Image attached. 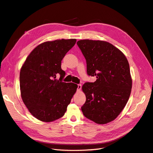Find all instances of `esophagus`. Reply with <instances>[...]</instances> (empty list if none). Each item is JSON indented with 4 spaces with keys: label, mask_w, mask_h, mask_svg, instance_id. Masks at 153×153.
<instances>
[{
    "label": "esophagus",
    "mask_w": 153,
    "mask_h": 153,
    "mask_svg": "<svg viewBox=\"0 0 153 153\" xmlns=\"http://www.w3.org/2000/svg\"><path fill=\"white\" fill-rule=\"evenodd\" d=\"M81 88H82V85L78 84V88H77V91H80Z\"/></svg>",
    "instance_id": "obj_1"
}]
</instances>
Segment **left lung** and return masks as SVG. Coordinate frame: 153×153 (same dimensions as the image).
Segmentation results:
<instances>
[{"label":"left lung","instance_id":"obj_1","mask_svg":"<svg viewBox=\"0 0 153 153\" xmlns=\"http://www.w3.org/2000/svg\"><path fill=\"white\" fill-rule=\"evenodd\" d=\"M87 62V74L95 76L94 83L82 86L86 102L82 111L87 119L99 124L115 120L125 107L132 88L129 64L124 54L105 41H78Z\"/></svg>","mask_w":153,"mask_h":153}]
</instances>
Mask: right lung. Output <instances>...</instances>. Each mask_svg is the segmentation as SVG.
<instances>
[{
	"label": "right lung",
	"instance_id": "add662e5",
	"mask_svg": "<svg viewBox=\"0 0 153 153\" xmlns=\"http://www.w3.org/2000/svg\"><path fill=\"white\" fill-rule=\"evenodd\" d=\"M76 39L46 41L30 53L20 71L22 100L35 118L50 123L62 117L78 85L62 82V60ZM60 75L59 80L56 79Z\"/></svg>",
	"mask_w": 153,
	"mask_h": 153
}]
</instances>
